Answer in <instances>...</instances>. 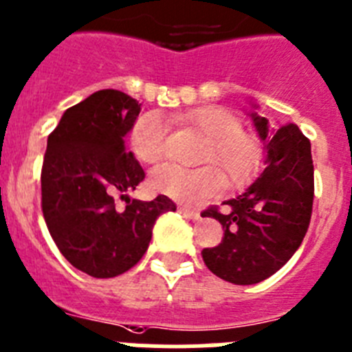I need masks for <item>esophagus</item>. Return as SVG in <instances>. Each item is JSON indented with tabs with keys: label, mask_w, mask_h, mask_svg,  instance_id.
Masks as SVG:
<instances>
[{
	"label": "esophagus",
	"mask_w": 352,
	"mask_h": 352,
	"mask_svg": "<svg viewBox=\"0 0 352 352\" xmlns=\"http://www.w3.org/2000/svg\"><path fill=\"white\" fill-rule=\"evenodd\" d=\"M179 210H180V214L186 215L188 219L196 221L199 217V208H196V207H189V205H180Z\"/></svg>",
	"instance_id": "34e87169"
}]
</instances>
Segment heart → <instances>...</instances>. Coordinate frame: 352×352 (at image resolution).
I'll use <instances>...</instances> for the list:
<instances>
[{"mask_svg":"<svg viewBox=\"0 0 352 352\" xmlns=\"http://www.w3.org/2000/svg\"><path fill=\"white\" fill-rule=\"evenodd\" d=\"M177 121L192 126L210 138L205 160L217 164L230 184L242 182L258 168L261 161L259 144L256 138L242 131V124L230 110L221 107H201L179 113ZM131 147L142 163H157L164 156L166 131L160 117L148 113L138 119L131 131ZM151 184L161 195L189 204L217 191L221 175L214 166L192 170L166 163L154 170Z\"/></svg>","mask_w":352,"mask_h":352,"instance_id":"1","label":"heart"}]
</instances>
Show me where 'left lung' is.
I'll list each match as a JSON object with an SVG mask.
<instances>
[{"label":"left lung","instance_id":"left-lung-1","mask_svg":"<svg viewBox=\"0 0 352 352\" xmlns=\"http://www.w3.org/2000/svg\"><path fill=\"white\" fill-rule=\"evenodd\" d=\"M252 121L267 142V168L243 195L224 201L226 212H201L224 230L219 245L204 249L201 258L212 274L239 286L261 283L289 261L309 230L314 201L309 138L293 122L270 128L256 113Z\"/></svg>","mask_w":352,"mask_h":352}]
</instances>
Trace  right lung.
<instances>
[{"mask_svg": "<svg viewBox=\"0 0 352 352\" xmlns=\"http://www.w3.org/2000/svg\"><path fill=\"white\" fill-rule=\"evenodd\" d=\"M140 113L128 94L103 89L63 113L47 140L42 212L61 254L96 278L121 275L147 251L156 219L177 210L168 196L129 199L145 172L124 137ZM126 198L124 209L116 196Z\"/></svg>", "mask_w": 352, "mask_h": 352, "instance_id": "obj_1", "label": "right lung"}]
</instances>
